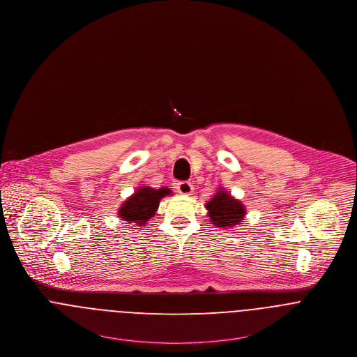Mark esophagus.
Here are the masks:
<instances>
[{"label":"esophagus","instance_id":"esophagus-1","mask_svg":"<svg viewBox=\"0 0 357 357\" xmlns=\"http://www.w3.org/2000/svg\"><path fill=\"white\" fill-rule=\"evenodd\" d=\"M177 192L181 195H191L194 192V185L190 181H180L177 183Z\"/></svg>","mask_w":357,"mask_h":357}]
</instances>
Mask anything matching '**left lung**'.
Returning <instances> with one entry per match:
<instances>
[{
	"instance_id": "1",
	"label": "left lung",
	"mask_w": 357,
	"mask_h": 357,
	"mask_svg": "<svg viewBox=\"0 0 357 357\" xmlns=\"http://www.w3.org/2000/svg\"><path fill=\"white\" fill-rule=\"evenodd\" d=\"M206 208L208 210L210 222L222 229L238 225L245 215L244 204L227 194L224 188H220L211 200L206 203Z\"/></svg>"
}]
</instances>
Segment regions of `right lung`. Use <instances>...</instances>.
<instances>
[{
	"label": "right lung",
	"instance_id": "right-lung-1",
	"mask_svg": "<svg viewBox=\"0 0 357 357\" xmlns=\"http://www.w3.org/2000/svg\"><path fill=\"white\" fill-rule=\"evenodd\" d=\"M170 194L172 191L166 187L160 190H154L151 187H140L121 204L119 217L135 227V229L144 227L146 222L154 217L160 206V200Z\"/></svg>",
	"mask_w": 357,
	"mask_h": 357
}]
</instances>
